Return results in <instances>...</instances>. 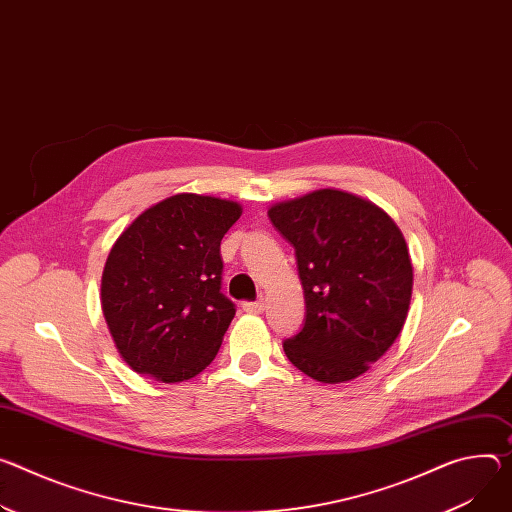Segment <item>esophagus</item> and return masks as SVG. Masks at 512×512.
Here are the masks:
<instances>
[{"label":"esophagus","instance_id":"34e87169","mask_svg":"<svg viewBox=\"0 0 512 512\" xmlns=\"http://www.w3.org/2000/svg\"><path fill=\"white\" fill-rule=\"evenodd\" d=\"M243 310L249 312V314H261L265 310V302L263 300H257V302H245L243 304Z\"/></svg>","mask_w":512,"mask_h":512}]
</instances>
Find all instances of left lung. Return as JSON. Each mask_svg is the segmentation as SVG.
Masks as SVG:
<instances>
[{"mask_svg": "<svg viewBox=\"0 0 512 512\" xmlns=\"http://www.w3.org/2000/svg\"><path fill=\"white\" fill-rule=\"evenodd\" d=\"M296 249L306 300L288 359L322 384L359 378L400 335L412 298V261L396 222L374 202L324 188L267 210Z\"/></svg>", "mask_w": 512, "mask_h": 512, "instance_id": "obj_1", "label": "left lung"}]
</instances>
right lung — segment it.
<instances>
[{
	"label": "right lung",
	"instance_id": "right-lung-1",
	"mask_svg": "<svg viewBox=\"0 0 512 512\" xmlns=\"http://www.w3.org/2000/svg\"><path fill=\"white\" fill-rule=\"evenodd\" d=\"M243 214L232 200L175 194L138 214L102 273V312L120 357L175 384L216 357L235 304L220 292V241Z\"/></svg>",
	"mask_w": 512,
	"mask_h": 512
}]
</instances>
